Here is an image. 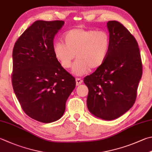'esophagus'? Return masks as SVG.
Masks as SVG:
<instances>
[{
	"label": "esophagus",
	"mask_w": 152,
	"mask_h": 152,
	"mask_svg": "<svg viewBox=\"0 0 152 152\" xmlns=\"http://www.w3.org/2000/svg\"><path fill=\"white\" fill-rule=\"evenodd\" d=\"M83 83V80L81 78H77L76 79V85L78 86Z\"/></svg>",
	"instance_id": "34e87169"
}]
</instances>
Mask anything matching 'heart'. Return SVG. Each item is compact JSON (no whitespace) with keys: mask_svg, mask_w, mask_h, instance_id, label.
<instances>
[{"mask_svg":"<svg viewBox=\"0 0 152 152\" xmlns=\"http://www.w3.org/2000/svg\"><path fill=\"white\" fill-rule=\"evenodd\" d=\"M65 43L56 42L53 51L56 59L64 69H69L76 55L73 72L83 75L89 69L99 68L104 64L110 48V39L102 31L76 28L67 31Z\"/></svg>","mask_w":152,"mask_h":152,"instance_id":"b5f03b06","label":"heart"}]
</instances>
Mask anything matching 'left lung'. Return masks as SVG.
Masks as SVG:
<instances>
[{"mask_svg":"<svg viewBox=\"0 0 152 152\" xmlns=\"http://www.w3.org/2000/svg\"><path fill=\"white\" fill-rule=\"evenodd\" d=\"M110 48L105 61L83 81L88 110L97 118L114 120L135 102L142 64L138 44L121 23L108 21Z\"/></svg>","mask_w":152,"mask_h":152,"instance_id":"left-lung-1","label":"left lung"}]
</instances>
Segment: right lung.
<instances>
[{
  "mask_svg": "<svg viewBox=\"0 0 152 152\" xmlns=\"http://www.w3.org/2000/svg\"><path fill=\"white\" fill-rule=\"evenodd\" d=\"M64 21L37 20L17 39L12 51V83L22 110L43 123L58 121L75 87L74 77L53 51V39Z\"/></svg>",
  "mask_w": 152,
  "mask_h": 152,
  "instance_id": "add662e5",
  "label": "right lung"
}]
</instances>
